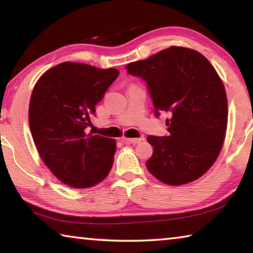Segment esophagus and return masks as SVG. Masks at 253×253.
Returning <instances> with one entry per match:
<instances>
[{
    "label": "esophagus",
    "instance_id": "esophagus-1",
    "mask_svg": "<svg viewBox=\"0 0 253 253\" xmlns=\"http://www.w3.org/2000/svg\"><path fill=\"white\" fill-rule=\"evenodd\" d=\"M144 138H142V137H140V138H123V142H125V143H128V144H138V143H140L142 142Z\"/></svg>",
    "mask_w": 253,
    "mask_h": 253
}]
</instances>
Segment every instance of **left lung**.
<instances>
[{
	"label": "left lung",
	"mask_w": 253,
	"mask_h": 253,
	"mask_svg": "<svg viewBox=\"0 0 253 253\" xmlns=\"http://www.w3.org/2000/svg\"><path fill=\"white\" fill-rule=\"evenodd\" d=\"M127 72L147 84L155 116L166 119L169 136H148L154 146L146 168L161 182L182 185L202 176L219 156L228 124V100L219 75L203 54L170 46Z\"/></svg>",
	"instance_id": "1"
}]
</instances>
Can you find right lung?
I'll return each mask as SVG.
<instances>
[{"label":"right lung","instance_id":"obj_1","mask_svg":"<svg viewBox=\"0 0 253 253\" xmlns=\"http://www.w3.org/2000/svg\"><path fill=\"white\" fill-rule=\"evenodd\" d=\"M119 75L63 62L40 77L29 106V124L38 152L54 176L71 187L96 185L110 172L116 142L85 134L96 105Z\"/></svg>","mask_w":253,"mask_h":253}]
</instances>
